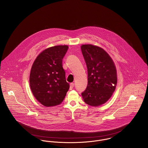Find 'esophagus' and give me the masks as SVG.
Wrapping results in <instances>:
<instances>
[{
    "label": "esophagus",
    "instance_id": "34e87169",
    "mask_svg": "<svg viewBox=\"0 0 148 148\" xmlns=\"http://www.w3.org/2000/svg\"><path fill=\"white\" fill-rule=\"evenodd\" d=\"M74 87V83H71L70 84V89H72Z\"/></svg>",
    "mask_w": 148,
    "mask_h": 148
}]
</instances>
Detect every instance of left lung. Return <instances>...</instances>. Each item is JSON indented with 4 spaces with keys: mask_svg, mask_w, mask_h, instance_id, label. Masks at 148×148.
<instances>
[{
    "mask_svg": "<svg viewBox=\"0 0 148 148\" xmlns=\"http://www.w3.org/2000/svg\"><path fill=\"white\" fill-rule=\"evenodd\" d=\"M81 49L88 71V85L82 93L88 105L98 106L110 98L117 83L114 63L104 49L92 44H84Z\"/></svg>",
    "mask_w": 148,
    "mask_h": 148,
    "instance_id": "obj_1",
    "label": "left lung"
}]
</instances>
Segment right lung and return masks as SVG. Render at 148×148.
<instances>
[{"instance_id": "add662e5", "label": "right lung", "mask_w": 148, "mask_h": 148, "mask_svg": "<svg viewBox=\"0 0 148 148\" xmlns=\"http://www.w3.org/2000/svg\"><path fill=\"white\" fill-rule=\"evenodd\" d=\"M68 49L66 45L48 48L37 56L32 64L30 88L35 99L42 106L59 105L69 88L62 65Z\"/></svg>"}]
</instances>
